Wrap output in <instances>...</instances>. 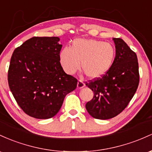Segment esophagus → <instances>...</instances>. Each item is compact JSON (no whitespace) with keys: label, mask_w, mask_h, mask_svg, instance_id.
Returning <instances> with one entry per match:
<instances>
[{"label":"esophagus","mask_w":152,"mask_h":152,"mask_svg":"<svg viewBox=\"0 0 152 152\" xmlns=\"http://www.w3.org/2000/svg\"><path fill=\"white\" fill-rule=\"evenodd\" d=\"M85 86V84L84 83V82H83L82 80H79L77 82V88H84Z\"/></svg>","instance_id":"34e87169"}]
</instances>
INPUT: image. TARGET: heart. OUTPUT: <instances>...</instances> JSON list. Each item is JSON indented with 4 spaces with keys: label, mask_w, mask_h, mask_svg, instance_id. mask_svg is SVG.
I'll use <instances>...</instances> for the list:
<instances>
[{
    "label": "heart",
    "mask_w": 152,
    "mask_h": 152,
    "mask_svg": "<svg viewBox=\"0 0 152 152\" xmlns=\"http://www.w3.org/2000/svg\"><path fill=\"white\" fill-rule=\"evenodd\" d=\"M115 56L112 44L95 39H77L71 47H65L59 54L60 64L66 73L73 75L81 67L90 78L103 75L111 67Z\"/></svg>",
    "instance_id": "obj_1"
}]
</instances>
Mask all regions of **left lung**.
Masks as SVG:
<instances>
[{"label":"left lung","mask_w":152,"mask_h":152,"mask_svg":"<svg viewBox=\"0 0 152 152\" xmlns=\"http://www.w3.org/2000/svg\"><path fill=\"white\" fill-rule=\"evenodd\" d=\"M115 57L111 67L100 77L85 83L94 92L85 108L92 117L110 119L124 110L134 97L139 83L137 56L120 38H113Z\"/></svg>","instance_id":"obj_1"}]
</instances>
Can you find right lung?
<instances>
[{
    "mask_svg": "<svg viewBox=\"0 0 152 152\" xmlns=\"http://www.w3.org/2000/svg\"><path fill=\"white\" fill-rule=\"evenodd\" d=\"M59 37H32L13 51L8 72L12 94L31 117L47 119L58 113L77 80L66 74L59 62Z\"/></svg>",
    "mask_w": 152,
    "mask_h": 152,
    "instance_id": "obj_1",
    "label": "right lung"
}]
</instances>
